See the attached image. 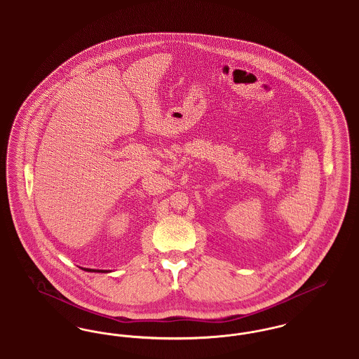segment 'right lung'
<instances>
[{
    "mask_svg": "<svg viewBox=\"0 0 359 359\" xmlns=\"http://www.w3.org/2000/svg\"><path fill=\"white\" fill-rule=\"evenodd\" d=\"M86 272H98V273H106V272H111V271H102V269H87V268H82Z\"/></svg>",
    "mask_w": 359,
    "mask_h": 359,
    "instance_id": "add662e5",
    "label": "right lung"
}]
</instances>
